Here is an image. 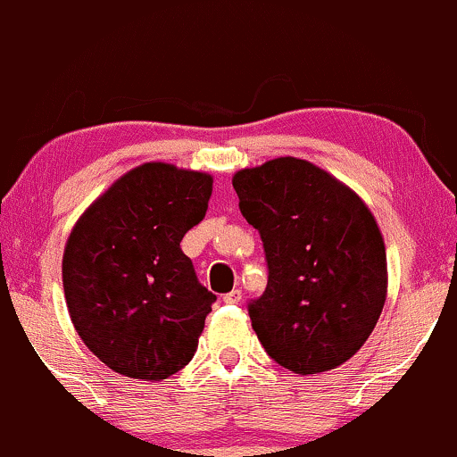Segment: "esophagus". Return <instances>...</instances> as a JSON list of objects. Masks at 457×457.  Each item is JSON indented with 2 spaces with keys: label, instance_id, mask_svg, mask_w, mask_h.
<instances>
[{
  "label": "esophagus",
  "instance_id": "1",
  "mask_svg": "<svg viewBox=\"0 0 457 457\" xmlns=\"http://www.w3.org/2000/svg\"><path fill=\"white\" fill-rule=\"evenodd\" d=\"M222 298L228 305H237V303H242V289H230V292L224 294Z\"/></svg>",
  "mask_w": 457,
  "mask_h": 457
}]
</instances>
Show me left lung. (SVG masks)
<instances>
[{"label":"left lung","instance_id":"1","mask_svg":"<svg viewBox=\"0 0 457 457\" xmlns=\"http://www.w3.org/2000/svg\"><path fill=\"white\" fill-rule=\"evenodd\" d=\"M239 211L259 230L268 286L248 303L278 366L313 375L351 360L386 303V246L360 195L294 156L233 176Z\"/></svg>","mask_w":457,"mask_h":457}]
</instances>
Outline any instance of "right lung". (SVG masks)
I'll list each match as a JSON object with an SVG mask.
<instances>
[{
    "mask_svg": "<svg viewBox=\"0 0 457 457\" xmlns=\"http://www.w3.org/2000/svg\"><path fill=\"white\" fill-rule=\"evenodd\" d=\"M213 179L168 163L121 176L85 211L62 254L73 327L115 372L159 381L187 366L215 303L180 250Z\"/></svg>",
    "mask_w": 457,
    "mask_h": 457,
    "instance_id": "add662e5",
    "label": "right lung"
}]
</instances>
